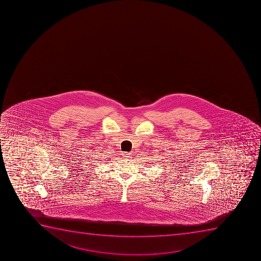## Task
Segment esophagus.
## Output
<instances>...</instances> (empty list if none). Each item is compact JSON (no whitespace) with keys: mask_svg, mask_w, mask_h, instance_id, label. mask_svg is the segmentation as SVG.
<instances>
[{"mask_svg":"<svg viewBox=\"0 0 261 261\" xmlns=\"http://www.w3.org/2000/svg\"><path fill=\"white\" fill-rule=\"evenodd\" d=\"M123 158L125 159H130V158H132V154L131 153H124Z\"/></svg>","mask_w":261,"mask_h":261,"instance_id":"1","label":"esophagus"}]
</instances>
